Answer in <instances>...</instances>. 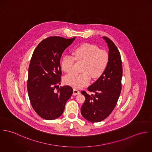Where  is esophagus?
<instances>
[{
	"instance_id": "1",
	"label": "esophagus",
	"mask_w": 152,
	"mask_h": 152,
	"mask_svg": "<svg viewBox=\"0 0 152 152\" xmlns=\"http://www.w3.org/2000/svg\"><path fill=\"white\" fill-rule=\"evenodd\" d=\"M79 94H80V91L79 90H78L76 88L73 89V96H76V95H78Z\"/></svg>"
}]
</instances>
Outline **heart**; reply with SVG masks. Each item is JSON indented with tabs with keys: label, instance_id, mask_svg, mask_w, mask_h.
I'll list each match as a JSON object with an SVG mask.
<instances>
[{
	"label": "heart",
	"instance_id": "obj_1",
	"mask_svg": "<svg viewBox=\"0 0 152 152\" xmlns=\"http://www.w3.org/2000/svg\"><path fill=\"white\" fill-rule=\"evenodd\" d=\"M73 56L65 55L61 61L62 70L66 73L73 69L75 59L83 61L82 73L71 72L64 77V82L75 88L82 87L89 83L91 77H99L104 72L109 62V54L93 44L86 43L73 49Z\"/></svg>",
	"mask_w": 152,
	"mask_h": 152
}]
</instances>
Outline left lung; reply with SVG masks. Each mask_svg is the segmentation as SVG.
Returning <instances> with one entry per match:
<instances>
[{
  "instance_id": "obj_1",
  "label": "left lung",
  "mask_w": 152,
  "mask_h": 152,
  "mask_svg": "<svg viewBox=\"0 0 152 152\" xmlns=\"http://www.w3.org/2000/svg\"><path fill=\"white\" fill-rule=\"evenodd\" d=\"M109 48V62L98 80L82 93L86 98L81 114L91 122H99L108 117L115 107L121 91L122 65L121 55L115 44L104 37Z\"/></svg>"
}]
</instances>
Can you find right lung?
<instances>
[{
    "label": "right lung",
    "mask_w": 152,
    "mask_h": 152,
    "mask_svg": "<svg viewBox=\"0 0 152 152\" xmlns=\"http://www.w3.org/2000/svg\"><path fill=\"white\" fill-rule=\"evenodd\" d=\"M75 38L48 37L39 42L33 53L28 68V94L34 111L45 119L59 117L73 94L72 87L59 88L58 85L61 84L62 75L61 57Z\"/></svg>",
    "instance_id": "right-lung-1"
}]
</instances>
